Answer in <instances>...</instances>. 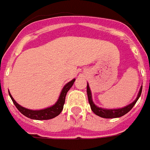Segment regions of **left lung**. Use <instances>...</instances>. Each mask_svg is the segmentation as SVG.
Here are the masks:
<instances>
[{
  "label": "left lung",
  "mask_w": 150,
  "mask_h": 150,
  "mask_svg": "<svg viewBox=\"0 0 150 150\" xmlns=\"http://www.w3.org/2000/svg\"><path fill=\"white\" fill-rule=\"evenodd\" d=\"M141 91H142V86L140 87V91L138 93V96L136 97V100L132 102V104H130L127 106H126L124 108H115V109H107V108H102L98 107L94 104L92 100V96H91V91L90 90L88 83H87V87H86V92H87V96H88V101L89 104L91 105V108L93 111L94 113H96L98 116L104 117V118H115V117H119L125 115L133 108V106L136 105V101L138 100V99L140 98V95H141Z\"/></svg>",
  "instance_id": "left-lung-1"
}]
</instances>
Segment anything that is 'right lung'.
Wrapping results in <instances>:
<instances>
[{"label":"right lung","mask_w":150,"mask_h":150,"mask_svg":"<svg viewBox=\"0 0 150 150\" xmlns=\"http://www.w3.org/2000/svg\"><path fill=\"white\" fill-rule=\"evenodd\" d=\"M74 81H75V79H73L72 81L68 82L64 86V88L60 93V96L59 97L57 102L54 105H52L51 107L41 109V110H32V109L23 108L14 100V98L10 95V92H9V95H10L14 105H15V107L18 108V111L21 112L22 114H23L24 116H26L27 117H29L31 119H35V120H48V119H51V118L55 117L62 112L63 108H64V105L65 97H66L67 92L69 91V89L72 87Z\"/></svg>","instance_id":"1"}]
</instances>
